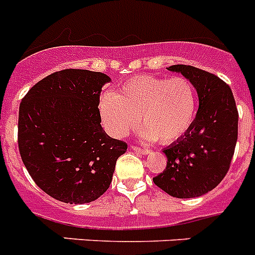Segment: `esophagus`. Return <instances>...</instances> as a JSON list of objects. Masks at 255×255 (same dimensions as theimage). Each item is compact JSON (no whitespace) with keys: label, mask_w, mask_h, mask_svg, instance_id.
<instances>
[{"label":"esophagus","mask_w":255,"mask_h":255,"mask_svg":"<svg viewBox=\"0 0 255 255\" xmlns=\"http://www.w3.org/2000/svg\"><path fill=\"white\" fill-rule=\"evenodd\" d=\"M131 149L134 152H138V153H140V154H148L149 153V149L140 148V147H136V145H131Z\"/></svg>","instance_id":"obj_1"}]
</instances>
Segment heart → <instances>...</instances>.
Listing matches in <instances>:
<instances>
[{
	"label": "heart",
	"instance_id": "b5f03b06",
	"mask_svg": "<svg viewBox=\"0 0 255 255\" xmlns=\"http://www.w3.org/2000/svg\"><path fill=\"white\" fill-rule=\"evenodd\" d=\"M197 112V94L184 77L135 76L119 93H104L99 101L102 123L113 138L121 139L140 123V138L170 144L188 131Z\"/></svg>",
	"mask_w": 255,
	"mask_h": 255
}]
</instances>
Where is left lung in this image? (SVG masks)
Returning <instances> with one entry per match:
<instances>
[{"instance_id":"1","label":"left lung","mask_w":255,"mask_h":255,"mask_svg":"<svg viewBox=\"0 0 255 255\" xmlns=\"http://www.w3.org/2000/svg\"><path fill=\"white\" fill-rule=\"evenodd\" d=\"M167 69L192 82L199 110L188 131L162 151L166 169L153 182L173 197L192 199L214 190L226 177L236 147L239 113L230 86L215 75L184 64Z\"/></svg>"}]
</instances>
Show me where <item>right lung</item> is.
<instances>
[{"mask_svg":"<svg viewBox=\"0 0 255 255\" xmlns=\"http://www.w3.org/2000/svg\"><path fill=\"white\" fill-rule=\"evenodd\" d=\"M102 72L63 69L37 82L19 107L18 144L28 173L43 192L67 204H88L110 187L128 149L103 130L98 110Z\"/></svg>","mask_w":255,"mask_h":255,"instance_id":"obj_1","label":"right lung"}]
</instances>
